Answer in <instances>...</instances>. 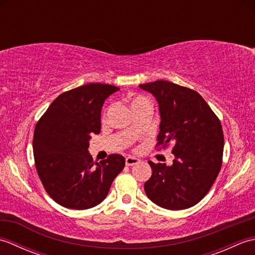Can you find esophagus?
<instances>
[{"instance_id": "1", "label": "esophagus", "mask_w": 255, "mask_h": 255, "mask_svg": "<svg viewBox=\"0 0 255 255\" xmlns=\"http://www.w3.org/2000/svg\"><path fill=\"white\" fill-rule=\"evenodd\" d=\"M139 162H140V160L137 159V158H134V156H127V158H126V165H128V166L138 164Z\"/></svg>"}]
</instances>
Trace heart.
Returning a JSON list of instances; mask_svg holds the SVG:
<instances>
[{
	"label": "heart",
	"instance_id": "1",
	"mask_svg": "<svg viewBox=\"0 0 255 255\" xmlns=\"http://www.w3.org/2000/svg\"><path fill=\"white\" fill-rule=\"evenodd\" d=\"M144 102H149V100L147 99V97L141 96V95L133 97L132 101H131V107L136 106V105H139V104H141V103H144Z\"/></svg>",
	"mask_w": 255,
	"mask_h": 255
}]
</instances>
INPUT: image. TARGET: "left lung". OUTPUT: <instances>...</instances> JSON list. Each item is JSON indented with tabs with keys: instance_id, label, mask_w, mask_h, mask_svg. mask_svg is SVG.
I'll return each mask as SVG.
<instances>
[{
	"instance_id": "obj_1",
	"label": "left lung",
	"mask_w": 255,
	"mask_h": 255,
	"mask_svg": "<svg viewBox=\"0 0 255 255\" xmlns=\"http://www.w3.org/2000/svg\"><path fill=\"white\" fill-rule=\"evenodd\" d=\"M159 103L156 147L173 144V164L149 161L152 175L144 183L150 200L162 208L193 207L213 186L223 164L224 131L217 115L196 91L158 80L140 84Z\"/></svg>"
}]
</instances>
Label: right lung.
Returning <instances> with one entry per match:
<instances>
[{"instance_id": "obj_1", "label": "right lung", "mask_w": 255, "mask_h": 255, "mask_svg": "<svg viewBox=\"0 0 255 255\" xmlns=\"http://www.w3.org/2000/svg\"><path fill=\"white\" fill-rule=\"evenodd\" d=\"M119 89L89 83L64 92L37 122L32 150L36 170L48 195L70 209H89L105 199L125 166L114 153L94 162L89 153L92 133L101 131L104 101Z\"/></svg>"}]
</instances>
